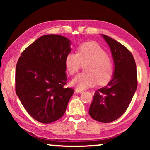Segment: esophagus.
<instances>
[{"label":"esophagus","instance_id":"esophagus-1","mask_svg":"<svg viewBox=\"0 0 150 150\" xmlns=\"http://www.w3.org/2000/svg\"><path fill=\"white\" fill-rule=\"evenodd\" d=\"M75 91H76V93H82L84 92V91H83V90H81L79 89H76Z\"/></svg>","mask_w":150,"mask_h":150}]
</instances>
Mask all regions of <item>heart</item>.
<instances>
[{"mask_svg": "<svg viewBox=\"0 0 150 150\" xmlns=\"http://www.w3.org/2000/svg\"><path fill=\"white\" fill-rule=\"evenodd\" d=\"M85 72L75 76L71 84L79 89L93 87L97 82L103 85L109 81L112 74V63L106 52L95 42H86L81 44L77 54L69 53L66 55L65 64L67 71L74 75L80 70L82 65Z\"/></svg>", "mask_w": 150, "mask_h": 150, "instance_id": "b5f03b06", "label": "heart"}]
</instances>
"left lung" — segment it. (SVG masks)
I'll return each mask as SVG.
<instances>
[{"label":"left lung","mask_w":150,"mask_h":150,"mask_svg":"<svg viewBox=\"0 0 150 150\" xmlns=\"http://www.w3.org/2000/svg\"><path fill=\"white\" fill-rule=\"evenodd\" d=\"M108 46L114 61L112 79L95 92L89 113L102 123L113 122L126 112L137 88V66L131 52L122 44L101 35Z\"/></svg>","instance_id":"8db88e82"}]
</instances>
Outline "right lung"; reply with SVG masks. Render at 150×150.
Instances as JSON below:
<instances>
[{
	"mask_svg": "<svg viewBox=\"0 0 150 150\" xmlns=\"http://www.w3.org/2000/svg\"><path fill=\"white\" fill-rule=\"evenodd\" d=\"M70 45L65 37L43 35L22 52L16 65V94L28 113L42 124L60 119L74 92L64 87Z\"/></svg>",
	"mask_w": 150,
	"mask_h": 150,
	"instance_id": "add662e5",
	"label": "right lung"
}]
</instances>
